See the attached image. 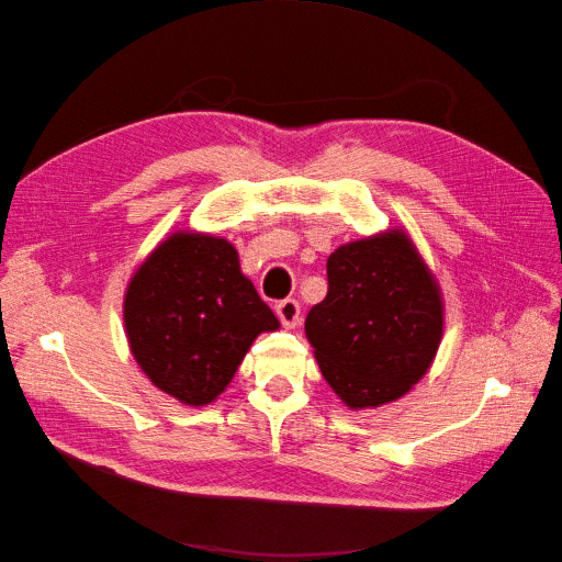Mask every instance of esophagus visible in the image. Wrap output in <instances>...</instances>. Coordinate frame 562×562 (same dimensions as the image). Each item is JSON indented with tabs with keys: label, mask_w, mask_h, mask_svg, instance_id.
I'll return each instance as SVG.
<instances>
[{
	"label": "esophagus",
	"mask_w": 562,
	"mask_h": 562,
	"mask_svg": "<svg viewBox=\"0 0 562 562\" xmlns=\"http://www.w3.org/2000/svg\"><path fill=\"white\" fill-rule=\"evenodd\" d=\"M274 312H277L279 321L283 323L285 328H295L297 323H300V318H302V312H300V302H297V300H293V297H288V300H281V302H277Z\"/></svg>",
	"instance_id": "obj_1"
}]
</instances>
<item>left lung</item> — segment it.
<instances>
[{
  "label": "left lung",
  "mask_w": 562,
  "mask_h": 562,
  "mask_svg": "<svg viewBox=\"0 0 562 562\" xmlns=\"http://www.w3.org/2000/svg\"><path fill=\"white\" fill-rule=\"evenodd\" d=\"M323 378L351 407L401 398L429 370L440 335L438 285L403 232L339 246L328 295L304 321Z\"/></svg>",
  "instance_id": "1"
}]
</instances>
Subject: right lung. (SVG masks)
Segmentation results:
<instances>
[{
  "instance_id": "add662e5",
  "label": "right lung",
  "mask_w": 562,
  "mask_h": 562,
  "mask_svg": "<svg viewBox=\"0 0 562 562\" xmlns=\"http://www.w3.org/2000/svg\"><path fill=\"white\" fill-rule=\"evenodd\" d=\"M128 345L145 375L187 405H206L279 318L209 234H173L135 271L124 300Z\"/></svg>"
}]
</instances>
